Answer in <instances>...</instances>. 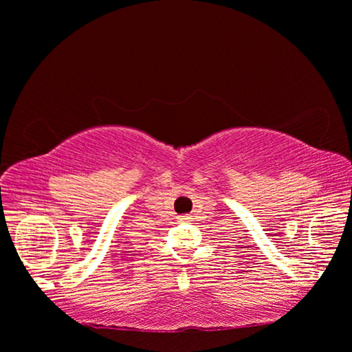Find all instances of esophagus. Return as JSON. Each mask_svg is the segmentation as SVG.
<instances>
[{
	"instance_id": "esophagus-1",
	"label": "esophagus",
	"mask_w": 352,
	"mask_h": 352,
	"mask_svg": "<svg viewBox=\"0 0 352 352\" xmlns=\"http://www.w3.org/2000/svg\"><path fill=\"white\" fill-rule=\"evenodd\" d=\"M190 219V216H179V221L181 223H187V221Z\"/></svg>"
}]
</instances>
